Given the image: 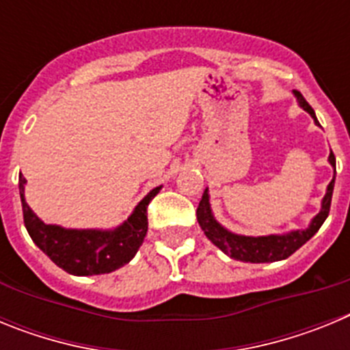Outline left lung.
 <instances>
[{
  "mask_svg": "<svg viewBox=\"0 0 350 350\" xmlns=\"http://www.w3.org/2000/svg\"><path fill=\"white\" fill-rule=\"evenodd\" d=\"M295 96L296 100H298L299 107L310 113L312 119L315 120V124H319V122H317V117H315L314 108L307 103V100H305L298 91H295ZM327 161H329V165L335 168V154H329ZM335 175H333V180L327 185L326 194H324L323 203H321V212L312 219V222L308 224V228H305V230H295L284 234H268V237H243V234L231 233V231H228L226 228H222V226L215 221V217H213L212 208H210L208 189H205V193H203L202 196V202L198 205V222H200L202 230L205 231L206 238H208L210 242H212L213 245H217L219 249H221L224 254L230 256L231 259H237V261L243 262L282 261V259L289 258L291 254H295L296 250H298L303 243H307L308 240L319 231L323 222L326 221L327 213H329V206H332Z\"/></svg>",
  "mask_w": 350,
  "mask_h": 350,
  "instance_id": "1",
  "label": "left lung"
}]
</instances>
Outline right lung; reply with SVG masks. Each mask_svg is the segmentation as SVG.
<instances>
[{
	"label": "right lung",
	"mask_w": 350,
	"mask_h": 350,
	"mask_svg": "<svg viewBox=\"0 0 350 350\" xmlns=\"http://www.w3.org/2000/svg\"><path fill=\"white\" fill-rule=\"evenodd\" d=\"M26 178L18 177V193L23 202L24 224L31 240L43 250L52 262L71 275L110 273L135 258L147 234V206L159 193L152 189L135 206L133 213L116 230H64L61 226L45 224L29 208L24 198Z\"/></svg>",
	"instance_id": "1"
}]
</instances>
